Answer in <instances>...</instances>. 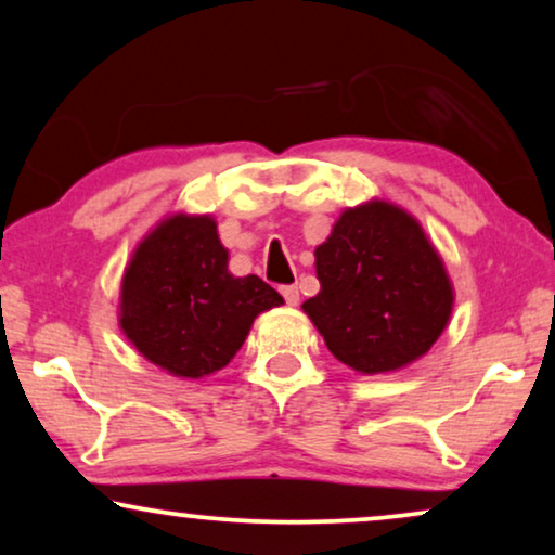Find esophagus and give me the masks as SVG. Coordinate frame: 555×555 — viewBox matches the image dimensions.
I'll list each match as a JSON object with an SVG mask.
<instances>
[{
    "label": "esophagus",
    "instance_id": "obj_1",
    "mask_svg": "<svg viewBox=\"0 0 555 555\" xmlns=\"http://www.w3.org/2000/svg\"><path fill=\"white\" fill-rule=\"evenodd\" d=\"M280 293H283L287 306H298V302H300V291L295 285H285Z\"/></svg>",
    "mask_w": 555,
    "mask_h": 555
}]
</instances>
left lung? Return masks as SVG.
<instances>
[{
  "label": "left lung",
  "mask_w": 555,
  "mask_h": 555,
  "mask_svg": "<svg viewBox=\"0 0 555 555\" xmlns=\"http://www.w3.org/2000/svg\"><path fill=\"white\" fill-rule=\"evenodd\" d=\"M321 293L302 310L328 351L363 376L422 359L452 315L454 287L420 219L384 199L340 211L315 247Z\"/></svg>",
  "instance_id": "1"
}]
</instances>
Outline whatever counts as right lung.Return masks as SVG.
Wrapping results in <instances>:
<instances>
[{
  "instance_id": "right-lung-1",
  "label": "right lung",
  "mask_w": 555,
  "mask_h": 555,
  "mask_svg": "<svg viewBox=\"0 0 555 555\" xmlns=\"http://www.w3.org/2000/svg\"><path fill=\"white\" fill-rule=\"evenodd\" d=\"M211 215L164 217L139 245L120 280L118 325L143 359L179 378L224 369L255 318L283 306L257 275L234 278Z\"/></svg>"
}]
</instances>
